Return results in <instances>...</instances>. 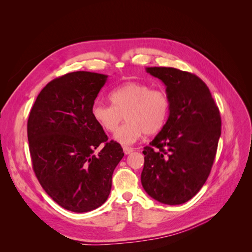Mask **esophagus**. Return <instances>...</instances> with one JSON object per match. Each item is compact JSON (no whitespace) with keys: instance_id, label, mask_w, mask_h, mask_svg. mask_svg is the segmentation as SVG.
Instances as JSON below:
<instances>
[{"instance_id":"1","label":"esophagus","mask_w":252,"mask_h":252,"mask_svg":"<svg viewBox=\"0 0 252 252\" xmlns=\"http://www.w3.org/2000/svg\"><path fill=\"white\" fill-rule=\"evenodd\" d=\"M123 150H124V154L127 156V155H130L131 154V152L133 151V148H131V147H124Z\"/></svg>"}]
</instances>
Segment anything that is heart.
I'll return each instance as SVG.
<instances>
[{"mask_svg": "<svg viewBox=\"0 0 252 252\" xmlns=\"http://www.w3.org/2000/svg\"><path fill=\"white\" fill-rule=\"evenodd\" d=\"M112 106L94 103L91 117L106 132H114L124 119L126 123L114 133L113 140L128 146L145 134H155L165 125L170 102L161 90L152 89L146 83L127 82L109 94Z\"/></svg>", "mask_w": 252, "mask_h": 252, "instance_id": "obj_1", "label": "heart"}]
</instances>
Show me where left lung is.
I'll use <instances>...</instances> for the list:
<instances>
[{
  "mask_svg": "<svg viewBox=\"0 0 252 252\" xmlns=\"http://www.w3.org/2000/svg\"><path fill=\"white\" fill-rule=\"evenodd\" d=\"M166 86L170 109L156 138L144 147L142 186L152 199L180 205L205 184L220 136V116L207 85L172 67H147Z\"/></svg>",
  "mask_w": 252,
  "mask_h": 252,
  "instance_id": "left-lung-1",
  "label": "left lung"
}]
</instances>
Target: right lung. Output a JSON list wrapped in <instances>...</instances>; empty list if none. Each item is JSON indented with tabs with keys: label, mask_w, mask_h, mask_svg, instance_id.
Returning <instances> with one entry per match:
<instances>
[{
	"label": "right lung",
	"mask_w": 252,
	"mask_h": 252,
	"mask_svg": "<svg viewBox=\"0 0 252 252\" xmlns=\"http://www.w3.org/2000/svg\"><path fill=\"white\" fill-rule=\"evenodd\" d=\"M108 75L75 71L49 82L29 113L27 134L33 170L51 199L87 212L108 199L112 173L124 157L91 117ZM100 148L97 154L94 151Z\"/></svg>",
	"instance_id": "obj_1"
}]
</instances>
